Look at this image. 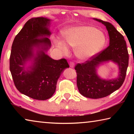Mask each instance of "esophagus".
I'll return each instance as SVG.
<instances>
[{"label": "esophagus", "instance_id": "esophagus-1", "mask_svg": "<svg viewBox=\"0 0 134 134\" xmlns=\"http://www.w3.org/2000/svg\"><path fill=\"white\" fill-rule=\"evenodd\" d=\"M69 64H70V67H71V68H73L74 67V62H70Z\"/></svg>", "mask_w": 134, "mask_h": 134}]
</instances>
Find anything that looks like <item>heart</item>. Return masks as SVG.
Instances as JSON below:
<instances>
[{
	"label": "heart",
	"instance_id": "heart-1",
	"mask_svg": "<svg viewBox=\"0 0 134 134\" xmlns=\"http://www.w3.org/2000/svg\"><path fill=\"white\" fill-rule=\"evenodd\" d=\"M63 35L67 45L75 48L76 55L81 60L88 59L97 54L106 41L102 32L89 26L71 27L63 31ZM66 44L63 40L55 41L57 47L64 54L68 53Z\"/></svg>",
	"mask_w": 134,
	"mask_h": 134
}]
</instances>
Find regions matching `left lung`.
I'll return each instance as SVG.
<instances>
[{
  "label": "left lung",
  "mask_w": 134,
  "mask_h": 134,
  "mask_svg": "<svg viewBox=\"0 0 134 134\" xmlns=\"http://www.w3.org/2000/svg\"><path fill=\"white\" fill-rule=\"evenodd\" d=\"M94 19L106 26L109 36V45L85 63L77 64L74 69L80 93L89 98L99 99L108 96L121 87L126 74L129 54L124 36L113 25L102 20ZM109 60L119 65V76L112 80H102L97 76L96 68L103 62Z\"/></svg>",
  "instance_id": "1"
}]
</instances>
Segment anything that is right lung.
Instances as JSON below:
<instances>
[{
	"label": "right lung",
	"instance_id": "obj_1",
	"mask_svg": "<svg viewBox=\"0 0 134 134\" xmlns=\"http://www.w3.org/2000/svg\"><path fill=\"white\" fill-rule=\"evenodd\" d=\"M50 20L43 17L31 18L16 36L10 55V71L16 89L31 98L47 100L55 92L60 74L69 67L67 60H53L45 52L51 47L48 38ZM40 49L31 70H24L26 60L33 56V48Z\"/></svg>",
	"mask_w": 134,
	"mask_h": 134
}]
</instances>
